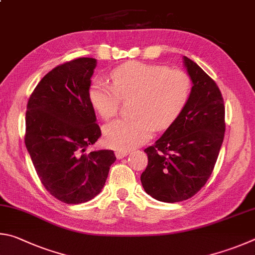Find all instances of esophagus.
Segmentation results:
<instances>
[{
  "instance_id": "obj_1",
  "label": "esophagus",
  "mask_w": 255,
  "mask_h": 255,
  "mask_svg": "<svg viewBox=\"0 0 255 255\" xmlns=\"http://www.w3.org/2000/svg\"><path fill=\"white\" fill-rule=\"evenodd\" d=\"M128 154V151H127V150H118L115 152V155L118 159H122L124 157H127Z\"/></svg>"
}]
</instances>
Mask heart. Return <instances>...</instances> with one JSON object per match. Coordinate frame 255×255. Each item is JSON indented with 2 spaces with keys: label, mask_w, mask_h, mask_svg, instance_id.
I'll use <instances>...</instances> for the list:
<instances>
[{
  "label": "heart",
  "mask_w": 255,
  "mask_h": 255,
  "mask_svg": "<svg viewBox=\"0 0 255 255\" xmlns=\"http://www.w3.org/2000/svg\"><path fill=\"white\" fill-rule=\"evenodd\" d=\"M112 86L94 82L89 101L103 120L118 113L121 98L132 96L131 116L115 120L103 130L105 143L116 150L135 148L155 130L169 127L184 109L190 94V79L185 71L161 65L130 61L111 74Z\"/></svg>",
  "instance_id": "obj_1"
}]
</instances>
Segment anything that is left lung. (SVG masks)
<instances>
[{"label":"left lung","mask_w":255,"mask_h":255,"mask_svg":"<svg viewBox=\"0 0 255 255\" xmlns=\"http://www.w3.org/2000/svg\"><path fill=\"white\" fill-rule=\"evenodd\" d=\"M193 83L184 109L162 136L144 150L148 166L141 175L145 193L164 203L193 197L211 177L225 133V107L216 83L182 57Z\"/></svg>","instance_id":"1"}]
</instances>
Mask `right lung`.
I'll list each match as a JSON object with an SVG mask.
<instances>
[{"mask_svg":"<svg viewBox=\"0 0 255 255\" xmlns=\"http://www.w3.org/2000/svg\"><path fill=\"white\" fill-rule=\"evenodd\" d=\"M96 64L83 57L57 66L26 105V150L44 188L66 204L100 194L116 160L112 150L85 152L102 134L88 95Z\"/></svg>","mask_w":255,"mask_h":255,"instance_id":"1","label":"right lung"}]
</instances>
